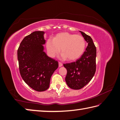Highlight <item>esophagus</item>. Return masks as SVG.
I'll list each match as a JSON object with an SVG mask.
<instances>
[{"label": "esophagus", "mask_w": 120, "mask_h": 120, "mask_svg": "<svg viewBox=\"0 0 120 120\" xmlns=\"http://www.w3.org/2000/svg\"><path fill=\"white\" fill-rule=\"evenodd\" d=\"M63 65V64L62 63H61V62H59V67H62Z\"/></svg>", "instance_id": "obj_1"}]
</instances>
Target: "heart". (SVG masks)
Here are the masks:
<instances>
[{"mask_svg":"<svg viewBox=\"0 0 120 120\" xmlns=\"http://www.w3.org/2000/svg\"><path fill=\"white\" fill-rule=\"evenodd\" d=\"M46 48L49 56L55 57L60 52L63 60L74 61L81 57L86 48V41L80 35L62 32L57 34L53 39H49Z\"/></svg>","mask_w":120,"mask_h":120,"instance_id":"b5f03b06","label":"heart"}]
</instances>
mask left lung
Segmentation results:
<instances>
[{"instance_id":"obj_1","label":"left lung","mask_w":120,"mask_h":120,"mask_svg":"<svg viewBox=\"0 0 120 120\" xmlns=\"http://www.w3.org/2000/svg\"><path fill=\"white\" fill-rule=\"evenodd\" d=\"M88 43L85 51L75 62L64 64L67 70L65 82L73 90H80L86 85L96 72V48L93 39L84 32L79 31Z\"/></svg>"}]
</instances>
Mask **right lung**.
<instances>
[{
    "label": "right lung",
    "mask_w": 120,
    "mask_h": 120,
    "mask_svg": "<svg viewBox=\"0 0 120 120\" xmlns=\"http://www.w3.org/2000/svg\"><path fill=\"white\" fill-rule=\"evenodd\" d=\"M44 31H35L25 37L18 50L21 77L30 88L37 91L47 90L51 77L58 68V62L44 51Z\"/></svg>",
    "instance_id": "add662e5"
}]
</instances>
